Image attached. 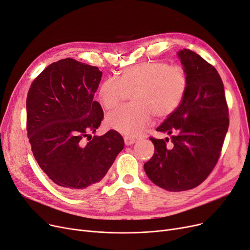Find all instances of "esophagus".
Wrapping results in <instances>:
<instances>
[{
    "label": "esophagus",
    "mask_w": 250,
    "mask_h": 250,
    "mask_svg": "<svg viewBox=\"0 0 250 250\" xmlns=\"http://www.w3.org/2000/svg\"><path fill=\"white\" fill-rule=\"evenodd\" d=\"M136 142V140L134 138H131V137H125V143L126 146H129L132 145Z\"/></svg>",
    "instance_id": "esophagus-1"
}]
</instances>
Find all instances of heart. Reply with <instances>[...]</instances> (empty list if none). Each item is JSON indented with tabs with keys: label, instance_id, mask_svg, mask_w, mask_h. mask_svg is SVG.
I'll return each mask as SVG.
<instances>
[{
	"label": "heart",
	"instance_id": "obj_1",
	"mask_svg": "<svg viewBox=\"0 0 250 250\" xmlns=\"http://www.w3.org/2000/svg\"><path fill=\"white\" fill-rule=\"evenodd\" d=\"M186 69L167 61H148L126 68L118 79H106L98 92L105 109H113L123 101L125 92L132 104L108 114L107 125L126 137H136L144 131L153 114L156 118L171 115L181 106L188 91Z\"/></svg>",
	"mask_w": 250,
	"mask_h": 250
}]
</instances>
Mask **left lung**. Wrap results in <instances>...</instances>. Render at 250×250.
I'll return each mask as SVG.
<instances>
[{"label":"left lung","mask_w":250,"mask_h":250,"mask_svg":"<svg viewBox=\"0 0 250 250\" xmlns=\"http://www.w3.org/2000/svg\"><path fill=\"white\" fill-rule=\"evenodd\" d=\"M189 78L185 99L156 131L168 139L150 138L154 154L145 162L147 177L170 192L197 187L209 176L219 160L229 127V110L223 81L211 64L195 52L179 51Z\"/></svg>","instance_id":"obj_1"}]
</instances>
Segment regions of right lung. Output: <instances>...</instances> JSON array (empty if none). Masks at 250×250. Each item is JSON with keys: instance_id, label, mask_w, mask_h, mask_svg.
I'll return each instance as SVG.
<instances>
[{"instance_id": "right-lung-1", "label": "right lung", "mask_w": 250, "mask_h": 250, "mask_svg": "<svg viewBox=\"0 0 250 250\" xmlns=\"http://www.w3.org/2000/svg\"><path fill=\"white\" fill-rule=\"evenodd\" d=\"M102 71L72 58L50 64L32 82L26 129L40 167L63 190L83 194L98 187L117 154L122 135L94 136L104 113L94 101Z\"/></svg>"}]
</instances>
